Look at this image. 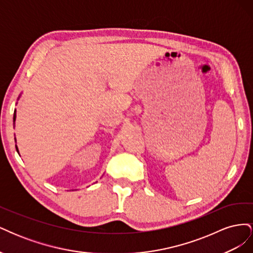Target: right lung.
<instances>
[{"label": "right lung", "mask_w": 253, "mask_h": 253, "mask_svg": "<svg viewBox=\"0 0 253 253\" xmlns=\"http://www.w3.org/2000/svg\"><path fill=\"white\" fill-rule=\"evenodd\" d=\"M16 116H17V115H16V111H14V114H13V122L16 121ZM14 139H16V138H14ZM16 149H17V152L19 153V150H18V147H17V145H16Z\"/></svg>", "instance_id": "right-lung-1"}]
</instances>
